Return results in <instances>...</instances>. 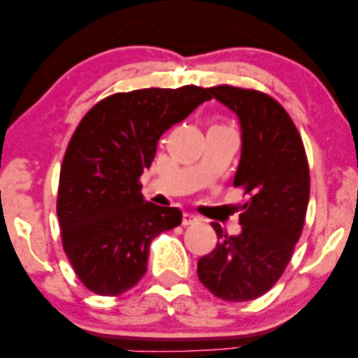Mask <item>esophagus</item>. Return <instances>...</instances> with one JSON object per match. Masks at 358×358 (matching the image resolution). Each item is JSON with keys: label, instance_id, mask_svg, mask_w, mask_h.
<instances>
[{"label": "esophagus", "instance_id": "34e87169", "mask_svg": "<svg viewBox=\"0 0 358 358\" xmlns=\"http://www.w3.org/2000/svg\"><path fill=\"white\" fill-rule=\"evenodd\" d=\"M199 220L200 219L195 215V213H192V212H185L183 213V225H192V224H195V222H199Z\"/></svg>", "mask_w": 358, "mask_h": 358}]
</instances>
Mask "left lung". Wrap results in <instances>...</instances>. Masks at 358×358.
I'll return each mask as SVG.
<instances>
[{"label":"left lung","mask_w":358,"mask_h":358,"mask_svg":"<svg viewBox=\"0 0 358 358\" xmlns=\"http://www.w3.org/2000/svg\"><path fill=\"white\" fill-rule=\"evenodd\" d=\"M207 94L239 119L242 146L234 187H244L250 199L242 207L237 236L213 222L220 241L199 259L196 274L213 296L250 301L276 285L301 236L310 200L306 153L296 126L273 97L232 85Z\"/></svg>","instance_id":"obj_1"}]
</instances>
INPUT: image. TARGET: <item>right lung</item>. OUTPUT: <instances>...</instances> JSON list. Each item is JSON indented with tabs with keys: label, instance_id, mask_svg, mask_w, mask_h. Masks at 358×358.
I'll return each mask as SVG.
<instances>
[{
	"label": "right lung",
	"instance_id": "1",
	"mask_svg": "<svg viewBox=\"0 0 358 358\" xmlns=\"http://www.w3.org/2000/svg\"><path fill=\"white\" fill-rule=\"evenodd\" d=\"M208 99L196 85L119 92L77 126L62 163L57 217L65 254L90 291L117 296L136 286L155 237L182 224L176 207L145 200L138 180L162 134Z\"/></svg>",
	"mask_w": 358,
	"mask_h": 358
}]
</instances>
